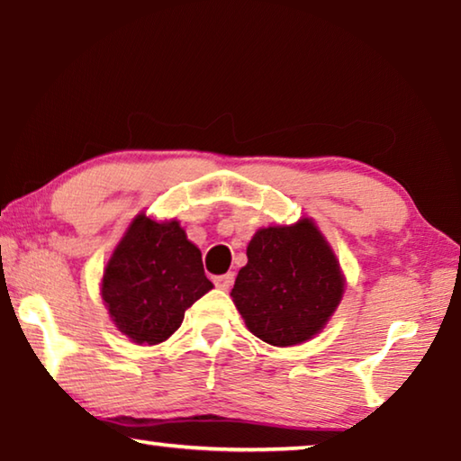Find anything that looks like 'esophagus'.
I'll return each instance as SVG.
<instances>
[{"instance_id":"1","label":"esophagus","mask_w":461,"mask_h":461,"mask_svg":"<svg viewBox=\"0 0 461 461\" xmlns=\"http://www.w3.org/2000/svg\"><path fill=\"white\" fill-rule=\"evenodd\" d=\"M213 285H215L217 288H221V291H228V288L233 285V275H231V272H228V275L215 276V278H213Z\"/></svg>"}]
</instances>
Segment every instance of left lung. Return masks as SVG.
I'll list each match as a JSON object with an SVG mask.
<instances>
[{"label":"left lung","mask_w":461,"mask_h":461,"mask_svg":"<svg viewBox=\"0 0 461 461\" xmlns=\"http://www.w3.org/2000/svg\"><path fill=\"white\" fill-rule=\"evenodd\" d=\"M231 288L241 317L270 346H294L323 330L339 305L343 276L313 221L256 231Z\"/></svg>","instance_id":"left-lung-1"}]
</instances>
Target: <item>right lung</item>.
Listing matches in <instances>:
<instances>
[{
    "mask_svg": "<svg viewBox=\"0 0 461 461\" xmlns=\"http://www.w3.org/2000/svg\"><path fill=\"white\" fill-rule=\"evenodd\" d=\"M212 288L199 248L178 221L156 223L142 213L107 262L101 296L123 335L154 346L168 339L185 311Z\"/></svg>",
    "mask_w": 461,
    "mask_h": 461,
    "instance_id": "right-lung-1",
    "label": "right lung"
}]
</instances>
